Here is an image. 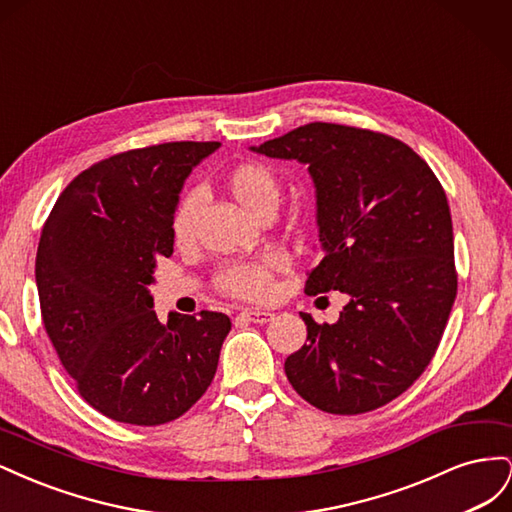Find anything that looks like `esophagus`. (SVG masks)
<instances>
[{
  "mask_svg": "<svg viewBox=\"0 0 512 512\" xmlns=\"http://www.w3.org/2000/svg\"><path fill=\"white\" fill-rule=\"evenodd\" d=\"M243 320L254 322V324H265L269 320H273V314L269 309H245V312L239 314Z\"/></svg>",
  "mask_w": 512,
  "mask_h": 512,
  "instance_id": "34e87169",
  "label": "esophagus"
}]
</instances>
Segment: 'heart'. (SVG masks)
Instances as JSON below:
<instances>
[{
    "label": "heart",
    "instance_id": "1",
    "mask_svg": "<svg viewBox=\"0 0 512 512\" xmlns=\"http://www.w3.org/2000/svg\"><path fill=\"white\" fill-rule=\"evenodd\" d=\"M226 188L237 203L256 218L273 213L282 196V183L275 168L260 160H247L237 164L226 175ZM200 205L196 192L181 196L173 213V239L188 243L194 232V218ZM284 265L280 252H267L256 260H235L224 265L215 275V288L226 297L243 301H260L271 292V277Z\"/></svg>",
    "mask_w": 512,
    "mask_h": 512
}]
</instances>
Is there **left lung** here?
Segmentation results:
<instances>
[{
	"label": "left lung",
	"instance_id": "left-lung-1",
	"mask_svg": "<svg viewBox=\"0 0 512 512\" xmlns=\"http://www.w3.org/2000/svg\"><path fill=\"white\" fill-rule=\"evenodd\" d=\"M307 164L322 260L305 292L350 297L335 324H307L286 376L322 412L363 414L408 391L438 350L457 297L451 209L429 164L397 138L305 123L252 147Z\"/></svg>",
	"mask_w": 512,
	"mask_h": 512
}]
</instances>
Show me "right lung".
<instances>
[{
	"label": "right lung",
	"instance_id": "add662e5",
	"mask_svg": "<svg viewBox=\"0 0 512 512\" xmlns=\"http://www.w3.org/2000/svg\"><path fill=\"white\" fill-rule=\"evenodd\" d=\"M220 143H164L96 162L59 194L46 218L36 284L46 335L81 397L128 425L188 412L215 376L230 318L162 324L149 286L173 254V213L192 168Z\"/></svg>",
	"mask_w": 512,
	"mask_h": 512
}]
</instances>
